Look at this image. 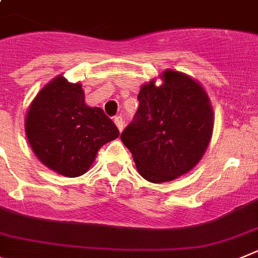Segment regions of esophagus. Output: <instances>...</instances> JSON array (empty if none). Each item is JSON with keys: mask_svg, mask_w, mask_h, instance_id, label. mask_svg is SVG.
<instances>
[{"mask_svg": "<svg viewBox=\"0 0 258 258\" xmlns=\"http://www.w3.org/2000/svg\"><path fill=\"white\" fill-rule=\"evenodd\" d=\"M114 123H115V126L118 127V130H119V131L122 132L123 126H124V122H123L122 116H120V115L115 116V118H114Z\"/></svg>", "mask_w": 258, "mask_h": 258, "instance_id": "34e87169", "label": "esophagus"}]
</instances>
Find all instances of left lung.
Returning a JSON list of instances; mask_svg holds the SVG:
<instances>
[{"label":"left lung","mask_w":258,"mask_h":258,"mask_svg":"<svg viewBox=\"0 0 258 258\" xmlns=\"http://www.w3.org/2000/svg\"><path fill=\"white\" fill-rule=\"evenodd\" d=\"M139 92V109L120 140L148 182L174 180L196 166L212 138L213 109L207 92L188 75L166 70Z\"/></svg>","instance_id":"1"}]
</instances>
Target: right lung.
Wrapping results in <instances>:
<instances>
[{"label": "right lung", "instance_id": "1", "mask_svg": "<svg viewBox=\"0 0 258 258\" xmlns=\"http://www.w3.org/2000/svg\"><path fill=\"white\" fill-rule=\"evenodd\" d=\"M84 98L80 83L57 76L33 98L24 122L36 157L69 178L88 171L98 149L119 135L101 107H89Z\"/></svg>", "mask_w": 258, "mask_h": 258}]
</instances>
